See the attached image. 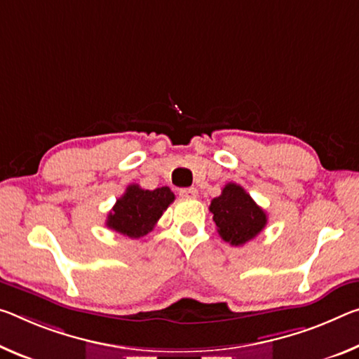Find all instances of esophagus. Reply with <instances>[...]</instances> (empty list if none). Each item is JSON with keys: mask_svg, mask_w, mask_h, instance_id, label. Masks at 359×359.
<instances>
[{"mask_svg": "<svg viewBox=\"0 0 359 359\" xmlns=\"http://www.w3.org/2000/svg\"><path fill=\"white\" fill-rule=\"evenodd\" d=\"M179 195L182 198H185V200H193V198H196L198 191H196V189H180Z\"/></svg>", "mask_w": 359, "mask_h": 359, "instance_id": "1", "label": "esophagus"}]
</instances>
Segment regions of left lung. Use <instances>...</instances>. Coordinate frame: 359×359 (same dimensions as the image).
I'll list each match as a JSON object with an SVG mask.
<instances>
[{
	"mask_svg": "<svg viewBox=\"0 0 359 359\" xmlns=\"http://www.w3.org/2000/svg\"><path fill=\"white\" fill-rule=\"evenodd\" d=\"M209 210L222 240L231 246H243L265 229L266 214L241 185L230 182L220 196L210 201Z\"/></svg>",
	"mask_w": 359,
	"mask_h": 359,
	"instance_id": "1",
	"label": "left lung"
}]
</instances>
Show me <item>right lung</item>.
Here are the masks:
<instances>
[{"mask_svg": "<svg viewBox=\"0 0 359 359\" xmlns=\"http://www.w3.org/2000/svg\"><path fill=\"white\" fill-rule=\"evenodd\" d=\"M174 198L169 187L144 190L135 184L129 185L108 214L107 226L134 240L145 236L155 229L156 222Z\"/></svg>", "mask_w": 359, "mask_h": 359, "instance_id": "obj_1", "label": "right lung"}]
</instances>
